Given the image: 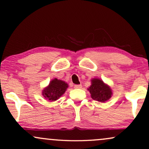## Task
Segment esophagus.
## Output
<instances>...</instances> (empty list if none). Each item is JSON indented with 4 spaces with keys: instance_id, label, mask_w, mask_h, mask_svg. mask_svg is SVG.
Returning a JSON list of instances; mask_svg holds the SVG:
<instances>
[{
    "instance_id": "1",
    "label": "esophagus",
    "mask_w": 149,
    "mask_h": 149,
    "mask_svg": "<svg viewBox=\"0 0 149 149\" xmlns=\"http://www.w3.org/2000/svg\"><path fill=\"white\" fill-rule=\"evenodd\" d=\"M82 85L81 84H76V85H74V88H82Z\"/></svg>"
}]
</instances>
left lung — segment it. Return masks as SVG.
I'll return each mask as SVG.
<instances>
[{
    "label": "left lung",
    "mask_w": 149,
    "mask_h": 149,
    "mask_svg": "<svg viewBox=\"0 0 149 149\" xmlns=\"http://www.w3.org/2000/svg\"><path fill=\"white\" fill-rule=\"evenodd\" d=\"M92 84L88 90L91 95V97L94 100L100 102H105L112 96V91L108 85L104 84L100 79H93L91 80Z\"/></svg>",
    "instance_id": "obj_1"
}]
</instances>
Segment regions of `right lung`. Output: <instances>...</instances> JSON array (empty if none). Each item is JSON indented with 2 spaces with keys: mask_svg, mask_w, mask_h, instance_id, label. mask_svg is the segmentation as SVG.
<instances>
[{
  "mask_svg": "<svg viewBox=\"0 0 149 149\" xmlns=\"http://www.w3.org/2000/svg\"><path fill=\"white\" fill-rule=\"evenodd\" d=\"M68 84L64 81L55 78L49 82V86L43 91V95L45 98L50 101H56L64 94Z\"/></svg>",
  "mask_w": 149,
  "mask_h": 149,
  "instance_id": "obj_1",
  "label": "right lung"
}]
</instances>
